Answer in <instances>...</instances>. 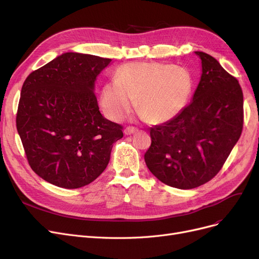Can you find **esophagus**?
<instances>
[{
    "label": "esophagus",
    "instance_id": "esophagus-1",
    "mask_svg": "<svg viewBox=\"0 0 259 259\" xmlns=\"http://www.w3.org/2000/svg\"><path fill=\"white\" fill-rule=\"evenodd\" d=\"M124 132L126 135H131V134H134L135 132H138V129H135L133 127H127Z\"/></svg>",
    "mask_w": 259,
    "mask_h": 259
}]
</instances>
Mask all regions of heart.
<instances>
[{"mask_svg": "<svg viewBox=\"0 0 259 259\" xmlns=\"http://www.w3.org/2000/svg\"><path fill=\"white\" fill-rule=\"evenodd\" d=\"M193 79L186 68L155 63H130L119 68L116 79L102 90L101 105L112 120L130 112L137 100L141 115L152 124H164L186 108Z\"/></svg>", "mask_w": 259, "mask_h": 259, "instance_id": "b5f03b06", "label": "heart"}]
</instances>
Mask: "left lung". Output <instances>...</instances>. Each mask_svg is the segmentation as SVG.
Returning <instances> with one entry per match:
<instances>
[{
    "label": "left lung",
    "mask_w": 259,
    "mask_h": 259,
    "mask_svg": "<svg viewBox=\"0 0 259 259\" xmlns=\"http://www.w3.org/2000/svg\"><path fill=\"white\" fill-rule=\"evenodd\" d=\"M201 75L191 103L175 118L150 128L145 153L157 180L178 189H193L220 172L238 142L243 97L238 80L210 54L195 51Z\"/></svg>",
    "instance_id": "obj_1"
}]
</instances>
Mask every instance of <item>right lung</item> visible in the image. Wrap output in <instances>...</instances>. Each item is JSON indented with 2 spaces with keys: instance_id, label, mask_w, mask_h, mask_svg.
Listing matches in <instances>:
<instances>
[{
  "instance_id": "obj_1",
  "label": "right lung",
  "mask_w": 259,
  "mask_h": 259,
  "mask_svg": "<svg viewBox=\"0 0 259 259\" xmlns=\"http://www.w3.org/2000/svg\"><path fill=\"white\" fill-rule=\"evenodd\" d=\"M112 60L65 52L25 79L17 129L31 169L65 189L104 172L121 127L100 112L95 80Z\"/></svg>"
}]
</instances>
